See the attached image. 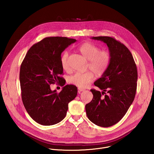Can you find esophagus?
Returning a JSON list of instances; mask_svg holds the SVG:
<instances>
[{
	"mask_svg": "<svg viewBox=\"0 0 154 154\" xmlns=\"http://www.w3.org/2000/svg\"><path fill=\"white\" fill-rule=\"evenodd\" d=\"M78 90H79V93H80V92L83 91L85 90L83 88H80V87L78 88Z\"/></svg>",
	"mask_w": 154,
	"mask_h": 154,
	"instance_id": "obj_1",
	"label": "esophagus"
}]
</instances>
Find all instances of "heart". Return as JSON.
I'll return each instance as SVG.
<instances>
[{
    "instance_id": "1",
    "label": "heart",
    "mask_w": 154,
    "mask_h": 154,
    "mask_svg": "<svg viewBox=\"0 0 154 154\" xmlns=\"http://www.w3.org/2000/svg\"><path fill=\"white\" fill-rule=\"evenodd\" d=\"M78 50L88 60L87 68L91 69L96 75H103L109 67L112 56L108 51H100L97 46L88 42L81 45L78 48ZM68 55V52L64 51L60 58L61 67L64 70H68L69 68ZM94 77V74L91 71L76 72L68 77V81L69 83L80 88H85L93 81Z\"/></svg>"
}]
</instances>
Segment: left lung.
Masks as SVG:
<instances>
[{
	"instance_id": "8db88e82",
	"label": "left lung",
	"mask_w": 154,
	"mask_h": 154,
	"mask_svg": "<svg viewBox=\"0 0 154 154\" xmlns=\"http://www.w3.org/2000/svg\"><path fill=\"white\" fill-rule=\"evenodd\" d=\"M92 39L106 44L112 60L105 73L94 83L102 92L91 90L93 98L85 105L86 112L93 123L108 127L124 117L135 99L137 68L130 51L120 41L109 36H96ZM105 92L107 94L102 97L101 95Z\"/></svg>"
}]
</instances>
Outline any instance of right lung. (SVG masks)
I'll list each match as a JSON object with an SVG mask.
<instances>
[{
    "label": "right lung",
    "mask_w": 154,
    "mask_h": 154,
    "mask_svg": "<svg viewBox=\"0 0 154 154\" xmlns=\"http://www.w3.org/2000/svg\"><path fill=\"white\" fill-rule=\"evenodd\" d=\"M76 39L67 37H47L35 44L28 51L20 65L19 80L23 104L30 116L37 123L52 125L66 115L68 103L77 94L73 85L63 86L57 93L50 85L60 83L63 86L60 58L61 53Z\"/></svg>",
    "instance_id": "obj_1"
}]
</instances>
